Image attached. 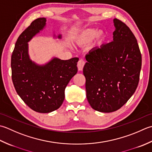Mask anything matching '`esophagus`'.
Instances as JSON below:
<instances>
[{
    "mask_svg": "<svg viewBox=\"0 0 152 152\" xmlns=\"http://www.w3.org/2000/svg\"><path fill=\"white\" fill-rule=\"evenodd\" d=\"M85 64V61L83 60H80L78 63H77V67H78V69L79 71H82L83 69V67H84Z\"/></svg>",
    "mask_w": 152,
    "mask_h": 152,
    "instance_id": "1",
    "label": "esophagus"
}]
</instances>
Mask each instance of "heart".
<instances>
[{
    "mask_svg": "<svg viewBox=\"0 0 152 152\" xmlns=\"http://www.w3.org/2000/svg\"><path fill=\"white\" fill-rule=\"evenodd\" d=\"M94 39L92 47L99 48L103 44L104 41V34L102 31H98V29L93 28L85 29L77 32L73 38L75 45L83 46L89 44Z\"/></svg>",
    "mask_w": 152,
    "mask_h": 152,
    "instance_id": "heart-1",
    "label": "heart"
}]
</instances>
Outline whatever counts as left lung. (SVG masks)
Wrapping results in <instances>:
<instances>
[{"label": "left lung", "mask_w": 152, "mask_h": 152, "mask_svg": "<svg viewBox=\"0 0 152 152\" xmlns=\"http://www.w3.org/2000/svg\"><path fill=\"white\" fill-rule=\"evenodd\" d=\"M113 39L86 55L83 74L86 98L92 109L110 113L121 107L137 89L142 56L134 34L113 19Z\"/></svg>", "instance_id": "obj_1"}]
</instances>
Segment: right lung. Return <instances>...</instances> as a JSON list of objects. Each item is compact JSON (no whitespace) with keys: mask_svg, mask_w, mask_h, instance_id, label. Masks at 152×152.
I'll return each mask as SVG.
<instances>
[{"mask_svg":"<svg viewBox=\"0 0 152 152\" xmlns=\"http://www.w3.org/2000/svg\"><path fill=\"white\" fill-rule=\"evenodd\" d=\"M45 18L34 20L18 37L11 58L12 79L18 94L31 109L46 113L58 110L65 89L77 73L78 58L63 60L53 57L45 64L31 60L28 42L46 27ZM54 38L61 39V35Z\"/></svg>","mask_w":152,"mask_h":152,"instance_id":"1","label":"right lung"}]
</instances>
